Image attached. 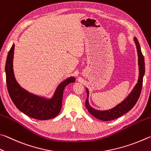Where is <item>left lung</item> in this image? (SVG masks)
I'll return each mask as SVG.
<instances>
[{
    "label": "left lung",
    "instance_id": "8db88e82",
    "mask_svg": "<svg viewBox=\"0 0 151 151\" xmlns=\"http://www.w3.org/2000/svg\"><path fill=\"white\" fill-rule=\"evenodd\" d=\"M135 41L137 52H138L139 56V78L138 81V83L134 87L133 90L132 91L130 95L127 97L124 101L121 103L120 104L117 105L115 107L107 111H99L96 110L92 108L88 103V94L89 91L88 89H86L87 91V99L86 100V107L88 111L91 114L98 119L101 121H107L115 119L118 117H121L123 115L125 114L129 111H130L132 108L134 107V105L136 104V103L138 101L140 95L141 93L142 87V81H143V76L145 74V60L144 56L142 55L141 47H140L139 42L137 38H134Z\"/></svg>",
    "mask_w": 151,
    "mask_h": 151
}]
</instances>
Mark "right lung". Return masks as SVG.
Here are the masks:
<instances>
[{
	"label": "right lung",
	"mask_w": 151,
	"mask_h": 151,
	"mask_svg": "<svg viewBox=\"0 0 151 151\" xmlns=\"http://www.w3.org/2000/svg\"><path fill=\"white\" fill-rule=\"evenodd\" d=\"M14 49L13 44L8 54L5 65L7 89L12 102L20 111L36 119L47 120L56 117L62 109L65 87L75 82V78L71 77L63 81L51 99L47 100L28 93L18 85L14 78L12 69Z\"/></svg>",
	"instance_id": "1"
}]
</instances>
